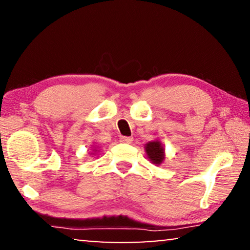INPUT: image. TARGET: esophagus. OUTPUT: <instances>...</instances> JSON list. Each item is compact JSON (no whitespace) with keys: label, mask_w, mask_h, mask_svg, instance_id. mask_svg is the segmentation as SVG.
Masks as SVG:
<instances>
[{"label":"esophagus","mask_w":250,"mask_h":250,"mask_svg":"<svg viewBox=\"0 0 250 250\" xmlns=\"http://www.w3.org/2000/svg\"><path fill=\"white\" fill-rule=\"evenodd\" d=\"M119 141L123 143H131L133 141V138L132 136H121V138H119Z\"/></svg>","instance_id":"34e87169"}]
</instances>
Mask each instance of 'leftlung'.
Wrapping results in <instances>:
<instances>
[{"label":"left lung","instance_id":"left-lung-1","mask_svg":"<svg viewBox=\"0 0 250 250\" xmlns=\"http://www.w3.org/2000/svg\"><path fill=\"white\" fill-rule=\"evenodd\" d=\"M146 152L148 155L149 159L155 164V165H160L165 158V153H164V148L162 143L159 141H152L146 145Z\"/></svg>","mask_w":250,"mask_h":250}]
</instances>
